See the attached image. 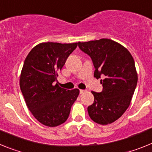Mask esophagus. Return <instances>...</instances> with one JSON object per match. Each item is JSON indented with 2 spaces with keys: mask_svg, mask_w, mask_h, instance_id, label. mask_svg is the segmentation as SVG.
Segmentation results:
<instances>
[{
  "mask_svg": "<svg viewBox=\"0 0 152 152\" xmlns=\"http://www.w3.org/2000/svg\"><path fill=\"white\" fill-rule=\"evenodd\" d=\"M84 92H86L85 90H80V94H84Z\"/></svg>",
  "mask_w": 152,
  "mask_h": 152,
  "instance_id": "34e87169",
  "label": "esophagus"
}]
</instances>
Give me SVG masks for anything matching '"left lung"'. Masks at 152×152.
<instances>
[{
  "label": "left lung",
  "mask_w": 152,
  "mask_h": 152,
  "mask_svg": "<svg viewBox=\"0 0 152 152\" xmlns=\"http://www.w3.org/2000/svg\"><path fill=\"white\" fill-rule=\"evenodd\" d=\"M90 56L95 68L94 76L103 84L101 92L92 91L94 101L88 107L89 116L100 125L115 122L126 112L138 81L133 58L123 45L109 39L78 42Z\"/></svg>",
  "instance_id": "obj_1"
}]
</instances>
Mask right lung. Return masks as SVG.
<instances>
[{"instance_id":"right-lung-1","label":"right lung","mask_w":152,"mask_h":152,"mask_svg":"<svg viewBox=\"0 0 152 152\" xmlns=\"http://www.w3.org/2000/svg\"><path fill=\"white\" fill-rule=\"evenodd\" d=\"M77 43L42 42L29 52L24 61L20 86L26 106L42 124L55 127L68 119L78 89L60 88L58 73Z\"/></svg>"}]
</instances>
